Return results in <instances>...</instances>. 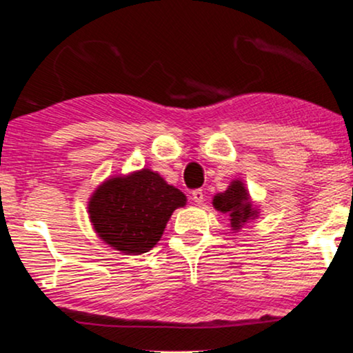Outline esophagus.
Returning a JSON list of instances; mask_svg holds the SVG:
<instances>
[{
  "mask_svg": "<svg viewBox=\"0 0 353 353\" xmlns=\"http://www.w3.org/2000/svg\"><path fill=\"white\" fill-rule=\"evenodd\" d=\"M191 196H193L194 203L201 204V203L204 201V191H203L201 188H198V190H193V193H191Z\"/></svg>",
  "mask_w": 353,
  "mask_h": 353,
  "instance_id": "esophagus-1",
  "label": "esophagus"
}]
</instances>
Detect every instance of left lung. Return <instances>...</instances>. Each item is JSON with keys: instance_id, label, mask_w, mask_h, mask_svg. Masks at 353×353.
I'll return each instance as SVG.
<instances>
[{"instance_id": "obj_1", "label": "left lung", "mask_w": 353, "mask_h": 353, "mask_svg": "<svg viewBox=\"0 0 353 353\" xmlns=\"http://www.w3.org/2000/svg\"><path fill=\"white\" fill-rule=\"evenodd\" d=\"M212 204H214L216 210L229 214L230 228L234 230L241 229L243 223H247L250 217L255 216V211L252 210V204L249 201V193L239 180L232 181L224 193L214 196Z\"/></svg>"}]
</instances>
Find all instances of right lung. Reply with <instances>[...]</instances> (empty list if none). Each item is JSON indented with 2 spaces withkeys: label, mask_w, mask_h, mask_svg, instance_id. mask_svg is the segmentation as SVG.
Listing matches in <instances>:
<instances>
[{
  "label": "right lung",
  "mask_w": 353,
  "mask_h": 353,
  "mask_svg": "<svg viewBox=\"0 0 353 353\" xmlns=\"http://www.w3.org/2000/svg\"><path fill=\"white\" fill-rule=\"evenodd\" d=\"M186 196L159 173L143 168L104 181L90 199L88 212L104 242L124 254H143L162 237L165 225Z\"/></svg>",
  "instance_id": "add662e5"
}]
</instances>
